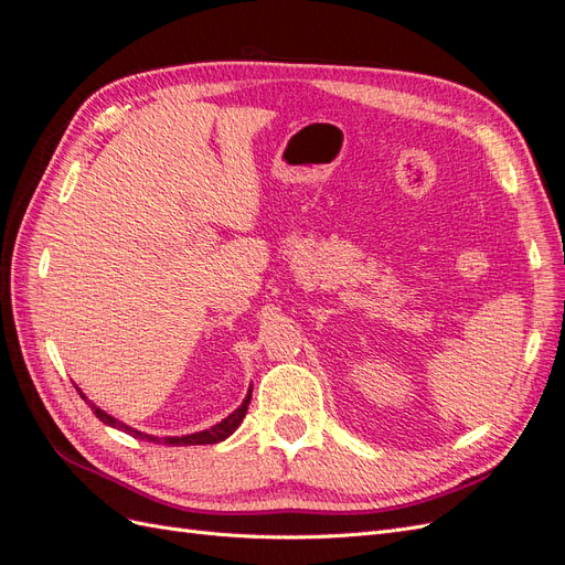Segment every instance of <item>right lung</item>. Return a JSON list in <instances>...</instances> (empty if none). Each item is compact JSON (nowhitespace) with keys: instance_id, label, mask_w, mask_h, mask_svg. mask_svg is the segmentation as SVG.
I'll return each instance as SVG.
<instances>
[{"instance_id":"obj_1","label":"right lung","mask_w":565,"mask_h":565,"mask_svg":"<svg viewBox=\"0 0 565 565\" xmlns=\"http://www.w3.org/2000/svg\"><path fill=\"white\" fill-rule=\"evenodd\" d=\"M82 396V393H79ZM84 398V396H82ZM249 398H252V388H249V393H247V398L243 401V405L235 409L233 415H228L224 422H218L216 426H212V429H207V431H200V434H191V436H177V438H156V436H146V434H141V431H134V429H129V426H125V424H119L117 419H113L110 415H106L104 409L100 407H96L94 403H89L92 405V409H94V415L104 422V424H108V426H115V429H125V431H129V434H134L136 438H148V440H152V443H164V446H212V443H218V440H224V438H228L237 426H241V422H243V417L247 415V405H249Z\"/></svg>"}]
</instances>
